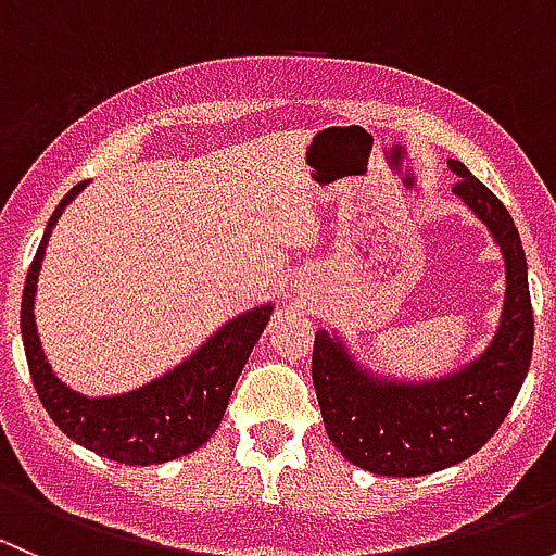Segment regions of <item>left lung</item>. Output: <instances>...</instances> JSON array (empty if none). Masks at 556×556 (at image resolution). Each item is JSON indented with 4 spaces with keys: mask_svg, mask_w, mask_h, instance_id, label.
I'll list each match as a JSON object with an SVG mask.
<instances>
[{
    "mask_svg": "<svg viewBox=\"0 0 556 556\" xmlns=\"http://www.w3.org/2000/svg\"><path fill=\"white\" fill-rule=\"evenodd\" d=\"M454 195L484 223L506 263V299L490 344L450 374L401 379L357 361L344 336L314 333L312 379L325 430L341 457L379 476H428L463 463L495 435L532 357L527 261L506 206L463 161H446Z\"/></svg>",
    "mask_w": 556,
    "mask_h": 556,
    "instance_id": "8db88e82",
    "label": "left lung"
}]
</instances>
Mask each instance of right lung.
Instances as JSON below:
<instances>
[{"label":"right lung","instance_id":"add662e5","mask_svg":"<svg viewBox=\"0 0 556 556\" xmlns=\"http://www.w3.org/2000/svg\"><path fill=\"white\" fill-rule=\"evenodd\" d=\"M86 185H75L55 206L26 274L21 336L31 382L45 412L75 444L126 465L169 463L199 450L217 430L247 357L271 319L274 304L268 301L231 317L199 350L190 352L172 371L150 379L148 384L117 395H83L72 390L55 377L45 355L37 333L35 301L50 233Z\"/></svg>","mask_w":556,"mask_h":556}]
</instances>
